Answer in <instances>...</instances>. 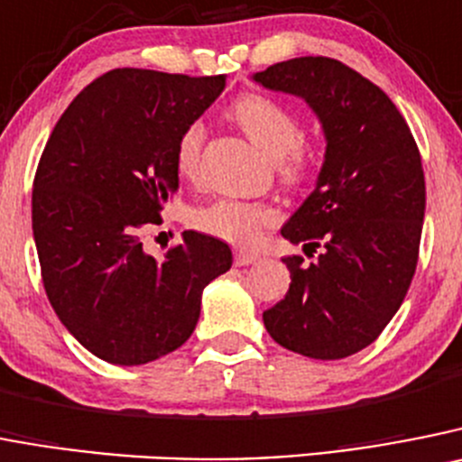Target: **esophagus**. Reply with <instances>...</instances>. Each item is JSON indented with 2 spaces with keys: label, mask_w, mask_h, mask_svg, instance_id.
Here are the masks:
<instances>
[{
  "label": "esophagus",
  "mask_w": 462,
  "mask_h": 462,
  "mask_svg": "<svg viewBox=\"0 0 462 462\" xmlns=\"http://www.w3.org/2000/svg\"><path fill=\"white\" fill-rule=\"evenodd\" d=\"M259 259H261V254L247 252V249H236V256H234L236 265H252Z\"/></svg>",
  "instance_id": "obj_1"
}]
</instances>
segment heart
Masks as SVG:
<instances>
[{
    "mask_svg": "<svg viewBox=\"0 0 462 462\" xmlns=\"http://www.w3.org/2000/svg\"><path fill=\"white\" fill-rule=\"evenodd\" d=\"M231 116L245 130L249 139L279 164L283 180L302 179L309 167V153L300 139V124L295 114L282 103L256 93L240 96L231 107ZM206 130L201 121H194L180 133L176 142V169L183 179H194L199 171V158ZM274 210L265 203L240 201V199H217L192 213V224L199 231L228 240L236 245H249L259 238L261 228L273 224Z\"/></svg>",
    "mask_w": 462,
    "mask_h": 462,
    "instance_id": "obj_1",
    "label": "heart"
}]
</instances>
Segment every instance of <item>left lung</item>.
<instances>
[{"mask_svg": "<svg viewBox=\"0 0 462 462\" xmlns=\"http://www.w3.org/2000/svg\"><path fill=\"white\" fill-rule=\"evenodd\" d=\"M252 79L304 100L325 137L314 192L282 226L320 254L283 259L289 293L263 325L304 357H348L380 337L412 282L426 208L419 148L387 93L337 59H289Z\"/></svg>", "mask_w": 462, "mask_h": 462, "instance_id": "obj_1", "label": "left lung"}]
</instances>
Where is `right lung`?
Wrapping results in <instances>:
<instances>
[{"mask_svg": "<svg viewBox=\"0 0 462 462\" xmlns=\"http://www.w3.org/2000/svg\"><path fill=\"white\" fill-rule=\"evenodd\" d=\"M226 87L116 68L75 96L50 134L32 194L45 293L79 344L118 366L180 348L201 293L234 263L226 243L185 231L155 259L142 234L179 192L176 142Z\"/></svg>", "mask_w": 462, "mask_h": 462, "instance_id": "add662e5", "label": "right lung"}]
</instances>
